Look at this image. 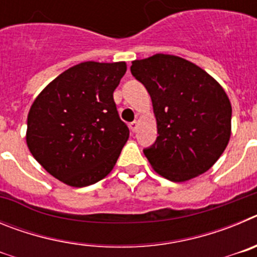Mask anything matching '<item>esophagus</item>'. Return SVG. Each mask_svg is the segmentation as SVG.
I'll return each mask as SVG.
<instances>
[{
	"label": "esophagus",
	"instance_id": "obj_1",
	"mask_svg": "<svg viewBox=\"0 0 257 257\" xmlns=\"http://www.w3.org/2000/svg\"><path fill=\"white\" fill-rule=\"evenodd\" d=\"M138 127H139V122L138 121H134L130 123V128L133 133H136V131H138Z\"/></svg>",
	"mask_w": 257,
	"mask_h": 257
}]
</instances>
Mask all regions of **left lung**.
<instances>
[{
	"label": "left lung",
	"mask_w": 257,
	"mask_h": 257,
	"mask_svg": "<svg viewBox=\"0 0 257 257\" xmlns=\"http://www.w3.org/2000/svg\"><path fill=\"white\" fill-rule=\"evenodd\" d=\"M157 119L156 142L145 157L161 176L187 181L219 160L230 138L231 105L224 88L205 70L175 55L133 61Z\"/></svg>",
	"instance_id": "obj_1"
}]
</instances>
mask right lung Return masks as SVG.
Segmentation results:
<instances>
[{"label": "right lung", "mask_w": 257, "mask_h": 257, "mask_svg": "<svg viewBox=\"0 0 257 257\" xmlns=\"http://www.w3.org/2000/svg\"><path fill=\"white\" fill-rule=\"evenodd\" d=\"M126 69L124 61L81 63L36 97L27 119V144L54 178L82 188L112 171L130 135L113 99Z\"/></svg>", "instance_id": "add662e5"}]
</instances>
